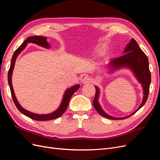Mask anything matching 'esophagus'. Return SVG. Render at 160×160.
I'll return each instance as SVG.
<instances>
[{"instance_id":"esophagus-1","label":"esophagus","mask_w":160,"mask_h":160,"mask_svg":"<svg viewBox=\"0 0 160 160\" xmlns=\"http://www.w3.org/2000/svg\"><path fill=\"white\" fill-rule=\"evenodd\" d=\"M80 79L81 82H84V83H87L90 81V77L88 74H83L80 76Z\"/></svg>"}]
</instances>
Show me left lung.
<instances>
[{"label":"left lung","instance_id":"left-lung-1","mask_svg":"<svg viewBox=\"0 0 160 160\" xmlns=\"http://www.w3.org/2000/svg\"><path fill=\"white\" fill-rule=\"evenodd\" d=\"M123 53L124 54H123L120 57L114 58L110 61V62L108 64V68L112 72H114V71L123 68L130 69L143 88V100L140 106L132 114L123 118L113 117L108 114L102 108L98 102L100 89L98 87L95 86L96 94L93 101L94 107L101 116L110 120L125 119V118L135 114L138 110H140L147 101L149 94V85L151 83V74L149 69L148 58L145 53L141 50L134 39H131L130 42L126 46Z\"/></svg>","mask_w":160,"mask_h":160}]
</instances>
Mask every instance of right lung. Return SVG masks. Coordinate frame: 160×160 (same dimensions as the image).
<instances>
[{
	"label": "right lung",
	"mask_w": 160,
	"mask_h": 160,
	"mask_svg": "<svg viewBox=\"0 0 160 160\" xmlns=\"http://www.w3.org/2000/svg\"><path fill=\"white\" fill-rule=\"evenodd\" d=\"M28 43L36 44L45 48H50V45L47 42V38H46V37H40V36H33V37H30L26 39L24 42L20 45L16 50V51L14 52V54L12 56V60H11V66H10V68L8 72V84L10 87V90H11V92L12 100L14 101V104L16 105L17 109L20 112L22 113L24 115L28 116V118H31L32 120H38V121H46V120L56 119V118L60 117L65 112L67 107H68V103L70 102L72 96L74 92L79 88L80 85L76 84L69 88H67L64 92V94L62 98V100L61 102L60 106L58 107L57 110H56L52 113H50V114H35V113L25 110L24 108H23L21 106H20V104H19L17 99L16 96L14 94V92L13 90L12 84V72L14 70L15 62H16L17 58L18 57V56L20 54V53L26 48V46H27Z\"/></svg>",
	"instance_id": "add662e5"
}]
</instances>
